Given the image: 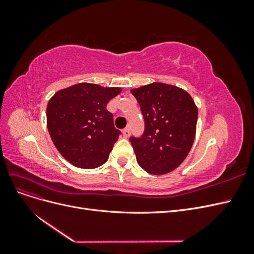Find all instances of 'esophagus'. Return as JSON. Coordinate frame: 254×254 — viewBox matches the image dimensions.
<instances>
[{
    "label": "esophagus",
    "mask_w": 254,
    "mask_h": 254,
    "mask_svg": "<svg viewBox=\"0 0 254 254\" xmlns=\"http://www.w3.org/2000/svg\"><path fill=\"white\" fill-rule=\"evenodd\" d=\"M122 133H123V135H124L125 137H129V135H130V130H129V128H125V129L122 131Z\"/></svg>",
    "instance_id": "1"
}]
</instances>
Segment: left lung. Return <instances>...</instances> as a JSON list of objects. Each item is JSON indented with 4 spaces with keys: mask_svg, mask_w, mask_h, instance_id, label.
I'll use <instances>...</instances> for the list:
<instances>
[{
    "mask_svg": "<svg viewBox=\"0 0 254 254\" xmlns=\"http://www.w3.org/2000/svg\"><path fill=\"white\" fill-rule=\"evenodd\" d=\"M145 121L144 133L130 137L136 161L145 172L164 175L178 167L193 146L198 108L186 90L152 82L131 90Z\"/></svg>",
    "mask_w": 254,
    "mask_h": 254,
    "instance_id": "1",
    "label": "left lung"
}]
</instances>
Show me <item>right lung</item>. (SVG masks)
Wrapping results in <instances>:
<instances>
[{"instance_id": "right-lung-1", "label": "right lung", "mask_w": 254, "mask_h": 254, "mask_svg": "<svg viewBox=\"0 0 254 254\" xmlns=\"http://www.w3.org/2000/svg\"><path fill=\"white\" fill-rule=\"evenodd\" d=\"M122 88L80 82L59 90L49 101L47 123L51 139L67 162L92 170L109 158L121 133L107 110Z\"/></svg>"}]
</instances>
